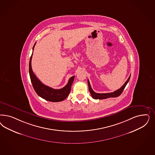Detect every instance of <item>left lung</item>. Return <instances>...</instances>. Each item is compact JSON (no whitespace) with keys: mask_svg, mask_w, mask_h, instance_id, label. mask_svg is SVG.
Returning a JSON list of instances; mask_svg holds the SVG:
<instances>
[{"mask_svg":"<svg viewBox=\"0 0 155 155\" xmlns=\"http://www.w3.org/2000/svg\"><path fill=\"white\" fill-rule=\"evenodd\" d=\"M130 77L128 78V79L126 81L125 83L120 88V89L115 91L114 92L105 93V94H98V93L95 92L92 89L89 80L88 79V88H89L90 94L92 96V97L95 99H100V100H101V99H105L110 98V97H116L120 96L121 94L123 92V90H124L125 86L127 85V83H128V81L130 80Z\"/></svg>","mask_w":155,"mask_h":155,"instance_id":"1","label":"left lung"}]
</instances>
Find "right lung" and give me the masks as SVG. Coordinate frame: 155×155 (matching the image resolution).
Listing matches in <instances>:
<instances>
[{"mask_svg": "<svg viewBox=\"0 0 155 155\" xmlns=\"http://www.w3.org/2000/svg\"><path fill=\"white\" fill-rule=\"evenodd\" d=\"M35 45L36 43L32 48L33 51ZM32 54L30 58L29 62V74L32 84L36 94L41 98L52 102H59L64 100L70 94L75 76H72L68 80L67 84L59 90L54 89L48 86L45 85L36 78L32 70L31 59Z\"/></svg>", "mask_w": 155, "mask_h": 155, "instance_id": "1", "label": "right lung"}]
</instances>
